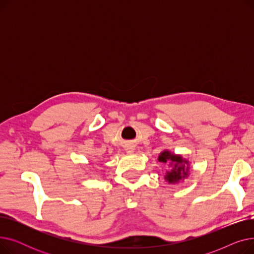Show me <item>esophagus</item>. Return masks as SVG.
Masks as SVG:
<instances>
[{"label": "esophagus", "mask_w": 254, "mask_h": 254, "mask_svg": "<svg viewBox=\"0 0 254 254\" xmlns=\"http://www.w3.org/2000/svg\"><path fill=\"white\" fill-rule=\"evenodd\" d=\"M127 152H132V150H128V151H127Z\"/></svg>", "instance_id": "obj_1"}]
</instances>
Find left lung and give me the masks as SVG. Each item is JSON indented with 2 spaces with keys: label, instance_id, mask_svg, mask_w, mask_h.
Here are the masks:
<instances>
[{
  "label": "left lung",
  "instance_id": "left-lung-1",
  "mask_svg": "<svg viewBox=\"0 0 254 254\" xmlns=\"http://www.w3.org/2000/svg\"><path fill=\"white\" fill-rule=\"evenodd\" d=\"M158 161L162 163H170L171 171H168L165 179L169 183H178L189 176L190 163L181 155H176L169 150H164L158 156Z\"/></svg>",
  "mask_w": 254,
  "mask_h": 254
}]
</instances>
